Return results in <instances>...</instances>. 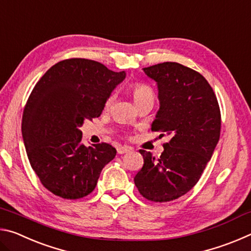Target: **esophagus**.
Wrapping results in <instances>:
<instances>
[{"label": "esophagus", "instance_id": "34e87169", "mask_svg": "<svg viewBox=\"0 0 251 251\" xmlns=\"http://www.w3.org/2000/svg\"><path fill=\"white\" fill-rule=\"evenodd\" d=\"M131 151V148L128 146H121V147H117V152L118 154H126V152H128Z\"/></svg>", "mask_w": 251, "mask_h": 251}]
</instances>
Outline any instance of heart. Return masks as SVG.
<instances>
[{"label": "heart", "mask_w": 251, "mask_h": 251, "mask_svg": "<svg viewBox=\"0 0 251 251\" xmlns=\"http://www.w3.org/2000/svg\"><path fill=\"white\" fill-rule=\"evenodd\" d=\"M130 93L131 96L135 100L137 106L145 104V103H152L155 100V92L150 85L144 83H134L130 86ZM114 100V95H109L106 100V107H109Z\"/></svg>", "instance_id": "b5f03b06"}]
</instances>
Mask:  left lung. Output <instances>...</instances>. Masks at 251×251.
<instances>
[{
    "mask_svg": "<svg viewBox=\"0 0 251 251\" xmlns=\"http://www.w3.org/2000/svg\"><path fill=\"white\" fill-rule=\"evenodd\" d=\"M143 70L158 86L160 107L151 130L172 138L158 157L139 151L144 165L134 181L147 201L167 202L198 182L219 141L222 116L217 97L198 72L175 62Z\"/></svg>",
    "mask_w": 251,
    "mask_h": 251,
    "instance_id": "1",
    "label": "left lung"
}]
</instances>
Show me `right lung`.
<instances>
[{
  "instance_id": "1",
  "label": "right lung",
  "mask_w": 251,
  "mask_h": 251,
  "mask_svg": "<svg viewBox=\"0 0 251 251\" xmlns=\"http://www.w3.org/2000/svg\"><path fill=\"white\" fill-rule=\"evenodd\" d=\"M100 62L69 58L53 65L25 104L22 135L29 164L46 189L79 199L95 189L116 150L107 143L86 147L79 127L100 117L110 93L125 78Z\"/></svg>"
}]
</instances>
